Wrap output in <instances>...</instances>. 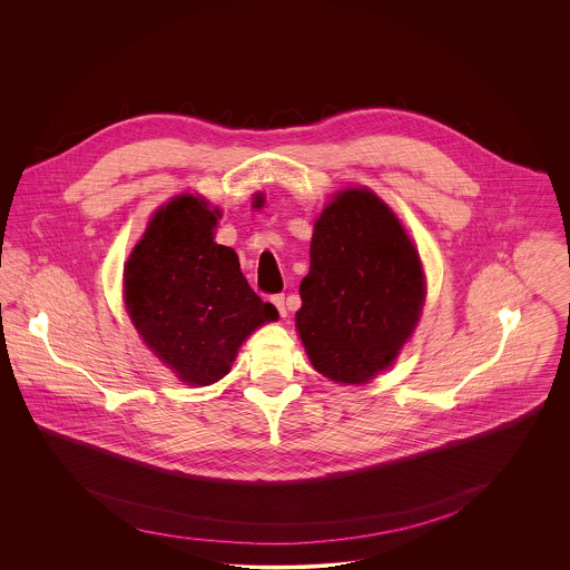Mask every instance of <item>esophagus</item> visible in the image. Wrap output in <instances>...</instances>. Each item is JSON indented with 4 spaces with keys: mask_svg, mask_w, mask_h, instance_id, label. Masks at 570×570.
<instances>
[{
    "mask_svg": "<svg viewBox=\"0 0 570 570\" xmlns=\"http://www.w3.org/2000/svg\"><path fill=\"white\" fill-rule=\"evenodd\" d=\"M272 303H274V307L278 309V314L285 318L287 316V307H285V296L283 294H274L272 298H269Z\"/></svg>",
    "mask_w": 570,
    "mask_h": 570,
    "instance_id": "34e87169",
    "label": "esophagus"
}]
</instances>
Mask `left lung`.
Wrapping results in <instances>:
<instances>
[{"label":"left lung","instance_id":"obj_1","mask_svg":"<svg viewBox=\"0 0 570 570\" xmlns=\"http://www.w3.org/2000/svg\"><path fill=\"white\" fill-rule=\"evenodd\" d=\"M423 269L391 208L366 188L333 197L314 226L296 328L318 373L364 384L404 346L423 305Z\"/></svg>","mask_w":570,"mask_h":570}]
</instances>
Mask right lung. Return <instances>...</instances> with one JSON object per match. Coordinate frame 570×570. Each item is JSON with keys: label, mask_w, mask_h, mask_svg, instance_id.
<instances>
[{"label": "right lung", "mask_w": 570, "mask_h": 570, "mask_svg": "<svg viewBox=\"0 0 570 570\" xmlns=\"http://www.w3.org/2000/svg\"><path fill=\"white\" fill-rule=\"evenodd\" d=\"M217 219L204 199H170L125 267V305L138 333L195 386L222 380L245 337L278 318L247 285L237 252L215 244Z\"/></svg>", "instance_id": "right-lung-1"}]
</instances>
